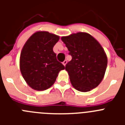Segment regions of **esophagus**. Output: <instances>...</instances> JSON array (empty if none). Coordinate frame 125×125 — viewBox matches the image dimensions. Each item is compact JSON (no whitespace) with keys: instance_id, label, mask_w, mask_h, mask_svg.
Returning <instances> with one entry per match:
<instances>
[{"instance_id":"obj_1","label":"esophagus","mask_w":125,"mask_h":125,"mask_svg":"<svg viewBox=\"0 0 125 125\" xmlns=\"http://www.w3.org/2000/svg\"><path fill=\"white\" fill-rule=\"evenodd\" d=\"M66 64H67V61H66V60H65V61H63V62H62V64H63L64 65V66H66Z\"/></svg>"}]
</instances>
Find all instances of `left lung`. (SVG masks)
I'll return each instance as SVG.
<instances>
[{
    "instance_id": "1",
    "label": "left lung",
    "mask_w": 125,
    "mask_h": 125,
    "mask_svg": "<svg viewBox=\"0 0 125 125\" xmlns=\"http://www.w3.org/2000/svg\"><path fill=\"white\" fill-rule=\"evenodd\" d=\"M72 56L65 67L71 84L78 91L88 92L96 88L106 72L108 59L100 43L86 32L61 37Z\"/></svg>"
}]
</instances>
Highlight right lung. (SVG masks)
Listing matches in <instances>:
<instances>
[{"label": "right lung", "mask_w": 125, "mask_h": 125, "mask_svg": "<svg viewBox=\"0 0 125 125\" xmlns=\"http://www.w3.org/2000/svg\"><path fill=\"white\" fill-rule=\"evenodd\" d=\"M59 36L37 31L25 43L20 56V70L25 82L33 89L44 91L55 83L65 67L56 59L53 47Z\"/></svg>", "instance_id": "right-lung-1"}]
</instances>
